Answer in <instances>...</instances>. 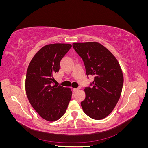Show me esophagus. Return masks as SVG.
Returning a JSON list of instances; mask_svg holds the SVG:
<instances>
[{"mask_svg": "<svg viewBox=\"0 0 148 148\" xmlns=\"http://www.w3.org/2000/svg\"><path fill=\"white\" fill-rule=\"evenodd\" d=\"M80 88H73V91H74V92H76V91H77L78 89H79Z\"/></svg>", "mask_w": 148, "mask_h": 148, "instance_id": "obj_1", "label": "esophagus"}]
</instances>
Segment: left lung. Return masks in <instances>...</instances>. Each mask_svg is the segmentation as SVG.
I'll use <instances>...</instances> for the list:
<instances>
[{"mask_svg": "<svg viewBox=\"0 0 148 148\" xmlns=\"http://www.w3.org/2000/svg\"><path fill=\"white\" fill-rule=\"evenodd\" d=\"M73 47L84 62L86 75L95 77L81 105L84 112L95 120L108 116L115 107L122 92L123 77L117 59L98 42L73 43Z\"/></svg>", "mask_w": 148, "mask_h": 148, "instance_id": "obj_1", "label": "left lung"}]
</instances>
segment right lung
<instances>
[{
	"label": "right lung",
	"instance_id": "right-lung-1",
	"mask_svg": "<svg viewBox=\"0 0 148 148\" xmlns=\"http://www.w3.org/2000/svg\"><path fill=\"white\" fill-rule=\"evenodd\" d=\"M71 47L70 44H52L42 47L30 62L26 72V96L34 109L49 122L59 120L65 113L71 100L70 88L53 84V75L59 72L60 62Z\"/></svg>",
	"mask_w": 148,
	"mask_h": 148
}]
</instances>
